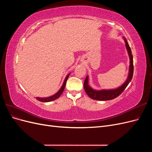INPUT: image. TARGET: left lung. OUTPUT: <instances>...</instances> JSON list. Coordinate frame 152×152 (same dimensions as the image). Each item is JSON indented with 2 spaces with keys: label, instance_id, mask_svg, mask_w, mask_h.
I'll use <instances>...</instances> for the list:
<instances>
[{
  "label": "left lung",
  "instance_id": "left-lung-1",
  "mask_svg": "<svg viewBox=\"0 0 152 152\" xmlns=\"http://www.w3.org/2000/svg\"><path fill=\"white\" fill-rule=\"evenodd\" d=\"M126 42V48L128 51V54L129 55L130 58V66H129V76L127 80L126 81L122 86L117 89H113V90H102V91H95L93 90L89 87L88 85V78L86 77L84 83V90L87 94L89 97L94 100H99V101H107V100H111L114 98H117L120 94H122V92L125 90V89L129 84V82L132 80L133 76V72H134V65H133V57L131 48L129 47L127 41L124 39Z\"/></svg>",
  "mask_w": 152,
  "mask_h": 152
}]
</instances>
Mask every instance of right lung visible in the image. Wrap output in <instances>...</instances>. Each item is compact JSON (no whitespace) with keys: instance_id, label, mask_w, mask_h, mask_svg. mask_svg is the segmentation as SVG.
<instances>
[{"instance_id":"add662e5","label":"right lung","mask_w":152,"mask_h":152,"mask_svg":"<svg viewBox=\"0 0 152 152\" xmlns=\"http://www.w3.org/2000/svg\"><path fill=\"white\" fill-rule=\"evenodd\" d=\"M70 73H68V75L65 78V81H64V82H63L61 88L59 89V91L56 94H55L54 95H53L52 96H50V97H48V98H36V99H37L38 101H39V102H51V101H53V100L58 99L59 97V96L61 95L64 89H65L66 81H67V79H68V78L69 77V75H70Z\"/></svg>"}]
</instances>
